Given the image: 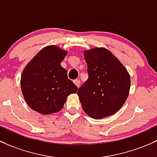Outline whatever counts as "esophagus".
<instances>
[{"instance_id":"esophagus-1","label":"esophagus","mask_w":157,"mask_h":157,"mask_svg":"<svg viewBox=\"0 0 157 157\" xmlns=\"http://www.w3.org/2000/svg\"><path fill=\"white\" fill-rule=\"evenodd\" d=\"M73 82L77 87H79V85H80V80H79V79H75V80L73 81Z\"/></svg>"}]
</instances>
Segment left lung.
<instances>
[{"label": "left lung", "instance_id": "1", "mask_svg": "<svg viewBox=\"0 0 157 157\" xmlns=\"http://www.w3.org/2000/svg\"><path fill=\"white\" fill-rule=\"evenodd\" d=\"M84 56L88 78L77 92L84 111L94 119L116 113L128 95L131 85L128 72L105 48L85 51Z\"/></svg>", "mask_w": 157, "mask_h": 157}]
</instances>
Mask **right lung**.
I'll use <instances>...</instances> for the list:
<instances>
[{
  "label": "right lung",
  "mask_w": 157,
  "mask_h": 157,
  "mask_svg": "<svg viewBox=\"0 0 157 157\" xmlns=\"http://www.w3.org/2000/svg\"><path fill=\"white\" fill-rule=\"evenodd\" d=\"M67 54L59 47L43 48L29 63L21 77V89L27 104L41 114L60 110L70 94L78 88L68 78L60 63Z\"/></svg>",
  "instance_id": "right-lung-1"
}]
</instances>
